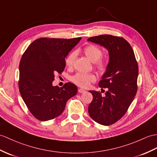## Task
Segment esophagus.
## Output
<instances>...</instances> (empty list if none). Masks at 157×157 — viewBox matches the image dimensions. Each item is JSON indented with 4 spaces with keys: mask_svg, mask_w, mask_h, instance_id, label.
I'll return each mask as SVG.
<instances>
[{
    "mask_svg": "<svg viewBox=\"0 0 157 157\" xmlns=\"http://www.w3.org/2000/svg\"><path fill=\"white\" fill-rule=\"evenodd\" d=\"M78 92H79V93H83V92H86V90L82 89V88H79Z\"/></svg>",
    "mask_w": 157,
    "mask_h": 157,
    "instance_id": "esophagus-1",
    "label": "esophagus"
}]
</instances>
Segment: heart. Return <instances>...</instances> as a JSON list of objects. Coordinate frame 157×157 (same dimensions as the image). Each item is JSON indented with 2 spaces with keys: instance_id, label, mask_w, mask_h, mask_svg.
Instances as JSON below:
<instances>
[{
  "instance_id": "heart-1",
  "label": "heart",
  "mask_w": 157,
  "mask_h": 157,
  "mask_svg": "<svg viewBox=\"0 0 157 157\" xmlns=\"http://www.w3.org/2000/svg\"><path fill=\"white\" fill-rule=\"evenodd\" d=\"M83 52L90 60L93 61L94 67L100 73H104L107 69V61L102 56L104 54L103 49L96 45L90 44L86 46L83 49ZM76 57V52H71L69 53L65 59V65L68 67H71L74 63ZM71 81L76 85L82 87L88 86L91 82L96 80V75L94 74H84L78 72L72 75Z\"/></svg>"
}]
</instances>
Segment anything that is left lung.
<instances>
[{"instance_id": "left-lung-1", "label": "left lung", "mask_w": 157, "mask_h": 157, "mask_svg": "<svg viewBox=\"0 0 157 157\" xmlns=\"http://www.w3.org/2000/svg\"><path fill=\"white\" fill-rule=\"evenodd\" d=\"M105 47L110 60L99 86L108 88L105 96L100 92L90 91L93 100L88 112L94 121L104 126L113 124L126 114L138 89V63L134 51L126 39L118 36L101 35L87 39Z\"/></svg>"}]
</instances>
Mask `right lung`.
Listing matches in <instances>:
<instances>
[{
  "mask_svg": "<svg viewBox=\"0 0 157 157\" xmlns=\"http://www.w3.org/2000/svg\"><path fill=\"white\" fill-rule=\"evenodd\" d=\"M42 37L35 40L23 54L19 63V92L35 118L47 121L63 112L67 101L78 92L70 82L53 86L55 74H61L65 59L81 40Z\"/></svg>",
  "mask_w": 157,
  "mask_h": 157,
  "instance_id": "right-lung-1",
  "label": "right lung"
}]
</instances>
